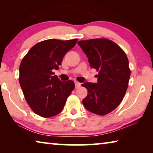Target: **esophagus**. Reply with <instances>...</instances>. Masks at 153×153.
<instances>
[{
    "label": "esophagus",
    "instance_id": "34e87169",
    "mask_svg": "<svg viewBox=\"0 0 153 153\" xmlns=\"http://www.w3.org/2000/svg\"><path fill=\"white\" fill-rule=\"evenodd\" d=\"M80 86H81V84H80V83L77 82H75V87H76V88H78L80 87Z\"/></svg>",
    "mask_w": 153,
    "mask_h": 153
}]
</instances>
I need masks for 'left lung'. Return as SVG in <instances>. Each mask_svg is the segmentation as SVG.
<instances>
[{
	"instance_id": "1",
	"label": "left lung",
	"mask_w": 153,
	"mask_h": 153,
	"mask_svg": "<svg viewBox=\"0 0 153 153\" xmlns=\"http://www.w3.org/2000/svg\"><path fill=\"white\" fill-rule=\"evenodd\" d=\"M77 45L90 67L98 71L97 83L82 84L88 90L82 103L90 112L105 115L117 108L125 96L130 77L128 59L117 44L105 38L80 40Z\"/></svg>"
}]
</instances>
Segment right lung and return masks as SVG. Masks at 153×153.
<instances>
[{
	"label": "right lung",
	"mask_w": 153,
	"mask_h": 153,
	"mask_svg": "<svg viewBox=\"0 0 153 153\" xmlns=\"http://www.w3.org/2000/svg\"><path fill=\"white\" fill-rule=\"evenodd\" d=\"M77 39H49L36 44L28 51L19 66V81L32 110L42 117L56 115L74 89L71 80L61 82L55 75L65 55Z\"/></svg>",
	"instance_id": "1"
}]
</instances>
